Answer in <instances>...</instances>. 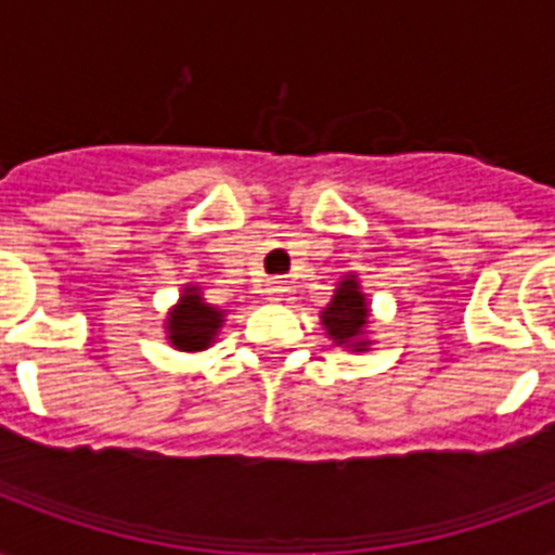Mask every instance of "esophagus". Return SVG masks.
Here are the masks:
<instances>
[{
  "label": "esophagus",
  "mask_w": 555,
  "mask_h": 555,
  "mask_svg": "<svg viewBox=\"0 0 555 555\" xmlns=\"http://www.w3.org/2000/svg\"><path fill=\"white\" fill-rule=\"evenodd\" d=\"M264 294H268L270 299H279V296H282V294H287L285 276H270V279H264Z\"/></svg>",
  "instance_id": "obj_1"
}]
</instances>
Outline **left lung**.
<instances>
[{"label": "left lung", "mask_w": 555, "mask_h": 555, "mask_svg": "<svg viewBox=\"0 0 555 555\" xmlns=\"http://www.w3.org/2000/svg\"><path fill=\"white\" fill-rule=\"evenodd\" d=\"M365 322H369V308H365V296L360 294L354 279H346L339 285L337 296L331 299V305L322 311V325L328 328V337L337 346H348L363 334ZM354 346H365V343H354ZM363 351V348H357Z\"/></svg>", "instance_id": "left-lung-1"}]
</instances>
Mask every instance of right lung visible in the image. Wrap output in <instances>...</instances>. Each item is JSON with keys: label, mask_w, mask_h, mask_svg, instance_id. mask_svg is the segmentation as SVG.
Returning <instances> with one entry per match:
<instances>
[{"label": "right lung", "mask_w": 555, "mask_h": 555, "mask_svg": "<svg viewBox=\"0 0 555 555\" xmlns=\"http://www.w3.org/2000/svg\"><path fill=\"white\" fill-rule=\"evenodd\" d=\"M169 339L172 346L181 351H201L207 348L216 337V331L221 328V311L209 308L195 287L184 291V299L178 305L172 317L167 320Z\"/></svg>", "instance_id": "obj_1"}]
</instances>
